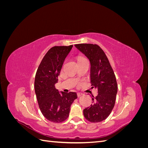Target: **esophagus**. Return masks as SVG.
Returning a JSON list of instances; mask_svg holds the SVG:
<instances>
[{
	"mask_svg": "<svg viewBox=\"0 0 148 148\" xmlns=\"http://www.w3.org/2000/svg\"><path fill=\"white\" fill-rule=\"evenodd\" d=\"M83 95V94L82 93V92H78V93H77V96H78V97H80V96H82Z\"/></svg>",
	"mask_w": 148,
	"mask_h": 148,
	"instance_id": "obj_1",
	"label": "esophagus"
}]
</instances>
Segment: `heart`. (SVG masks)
I'll use <instances>...</instances> for the list:
<instances>
[{
    "instance_id": "obj_1",
    "label": "heart",
    "mask_w": 148,
    "mask_h": 148,
    "mask_svg": "<svg viewBox=\"0 0 148 148\" xmlns=\"http://www.w3.org/2000/svg\"><path fill=\"white\" fill-rule=\"evenodd\" d=\"M83 59V58H79L78 60H79V59Z\"/></svg>"
}]
</instances>
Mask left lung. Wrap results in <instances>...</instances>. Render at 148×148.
I'll use <instances>...</instances> for the list:
<instances>
[{
    "instance_id": "8db88e82",
    "label": "left lung",
    "mask_w": 148,
    "mask_h": 148,
    "mask_svg": "<svg viewBox=\"0 0 148 148\" xmlns=\"http://www.w3.org/2000/svg\"><path fill=\"white\" fill-rule=\"evenodd\" d=\"M75 46L90 62V78L92 88L98 95L92 96V104L83 110L89 122L96 123L106 119L112 110L117 93V83L112 68L104 52L96 44H79Z\"/></svg>"
}]
</instances>
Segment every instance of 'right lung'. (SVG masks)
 <instances>
[{
  "instance_id": "right-lung-1",
  "label": "right lung",
  "mask_w": 148,
  "mask_h": 148,
  "mask_svg": "<svg viewBox=\"0 0 148 148\" xmlns=\"http://www.w3.org/2000/svg\"><path fill=\"white\" fill-rule=\"evenodd\" d=\"M72 47L73 45L54 46L49 49L36 73L34 90L39 109L44 117L52 122L60 123L68 118L71 105L77 98L76 92H59L55 86Z\"/></svg>"
}]
</instances>
